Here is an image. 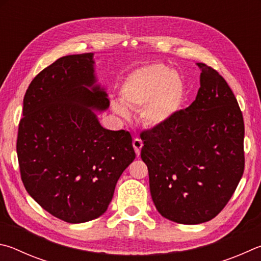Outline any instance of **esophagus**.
<instances>
[{
    "instance_id": "esophagus-1",
    "label": "esophagus",
    "mask_w": 261,
    "mask_h": 261,
    "mask_svg": "<svg viewBox=\"0 0 261 261\" xmlns=\"http://www.w3.org/2000/svg\"><path fill=\"white\" fill-rule=\"evenodd\" d=\"M133 147H134V150H135L136 154H138V156H140L141 149H142V147H143V142H142V141H141L140 139H134V141H133Z\"/></svg>"
}]
</instances>
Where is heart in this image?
Segmentation results:
<instances>
[{
	"mask_svg": "<svg viewBox=\"0 0 261 261\" xmlns=\"http://www.w3.org/2000/svg\"><path fill=\"white\" fill-rule=\"evenodd\" d=\"M185 84L164 64L138 68L128 75L120 88V99L111 100L114 113L129 118L132 110L142 109V119L149 126H164L172 121L184 104Z\"/></svg>",
	"mask_w": 261,
	"mask_h": 261,
	"instance_id": "b5f03b06",
	"label": "heart"
}]
</instances>
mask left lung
Here are the masks:
<instances>
[{"mask_svg": "<svg viewBox=\"0 0 261 261\" xmlns=\"http://www.w3.org/2000/svg\"><path fill=\"white\" fill-rule=\"evenodd\" d=\"M189 108L166 125L143 132L141 158L150 193L164 218L182 225L220 213L244 172V120L226 80L204 63Z\"/></svg>", "mask_w": 261, "mask_h": 261, "instance_id": "obj_1", "label": "left lung"}]
</instances>
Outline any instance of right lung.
<instances>
[{
    "label": "right lung",
    "instance_id": "right-lung-1",
    "mask_svg": "<svg viewBox=\"0 0 261 261\" xmlns=\"http://www.w3.org/2000/svg\"><path fill=\"white\" fill-rule=\"evenodd\" d=\"M93 54L68 55L41 71L26 90L17 156L27 193L51 216L81 223L107 211L117 181L135 159L132 136L99 125L109 108L95 84Z\"/></svg>",
    "mask_w": 261,
    "mask_h": 261
}]
</instances>
